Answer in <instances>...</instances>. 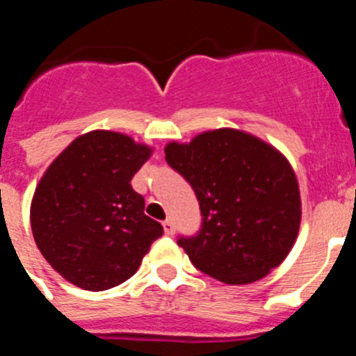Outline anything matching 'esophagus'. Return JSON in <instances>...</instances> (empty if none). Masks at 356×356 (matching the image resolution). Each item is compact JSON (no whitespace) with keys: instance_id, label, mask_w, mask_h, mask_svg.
I'll return each mask as SVG.
<instances>
[{"instance_id":"obj_1","label":"esophagus","mask_w":356,"mask_h":356,"mask_svg":"<svg viewBox=\"0 0 356 356\" xmlns=\"http://www.w3.org/2000/svg\"><path fill=\"white\" fill-rule=\"evenodd\" d=\"M162 226H163V232H165L168 235L175 234V225H172L171 219H165V221L162 222Z\"/></svg>"}]
</instances>
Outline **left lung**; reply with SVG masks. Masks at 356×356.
Returning a JSON list of instances; mask_svg holds the SVG:
<instances>
[{
    "label": "left lung",
    "instance_id": "8db88e82",
    "mask_svg": "<svg viewBox=\"0 0 356 356\" xmlns=\"http://www.w3.org/2000/svg\"><path fill=\"white\" fill-rule=\"evenodd\" d=\"M163 151L200 201V234L178 238L200 271L246 285L287 259L300 232L301 196L282 151L237 128L201 131Z\"/></svg>",
    "mask_w": 356,
    "mask_h": 356
}]
</instances>
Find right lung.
<instances>
[{
	"instance_id": "right-lung-1",
	"label": "right lung",
	"mask_w": 356,
	"mask_h": 356,
	"mask_svg": "<svg viewBox=\"0 0 356 356\" xmlns=\"http://www.w3.org/2000/svg\"><path fill=\"white\" fill-rule=\"evenodd\" d=\"M153 147L121 131L92 130L56 156L35 187L31 234L62 278L106 291L135 275L163 228L144 213L131 178Z\"/></svg>"
}]
</instances>
